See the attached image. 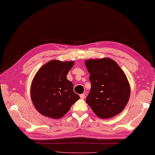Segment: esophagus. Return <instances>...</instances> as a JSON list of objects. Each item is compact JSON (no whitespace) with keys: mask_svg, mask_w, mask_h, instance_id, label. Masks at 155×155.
I'll return each mask as SVG.
<instances>
[{"mask_svg":"<svg viewBox=\"0 0 155 155\" xmlns=\"http://www.w3.org/2000/svg\"><path fill=\"white\" fill-rule=\"evenodd\" d=\"M80 97H81V99H84V97H85V94H81L80 95Z\"/></svg>","mask_w":155,"mask_h":155,"instance_id":"obj_1","label":"esophagus"}]
</instances>
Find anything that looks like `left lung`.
Listing matches in <instances>:
<instances>
[{
	"mask_svg": "<svg viewBox=\"0 0 155 155\" xmlns=\"http://www.w3.org/2000/svg\"><path fill=\"white\" fill-rule=\"evenodd\" d=\"M85 65L91 83L87 103L101 118L119 114L127 105L130 92L127 78L119 66L108 58L90 59Z\"/></svg>",
	"mask_w": 155,
	"mask_h": 155,
	"instance_id": "1",
	"label": "left lung"
}]
</instances>
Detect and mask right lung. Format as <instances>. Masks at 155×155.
Segmentation results:
<instances>
[{
	"label": "right lung",
	"instance_id": "add662e5",
	"mask_svg": "<svg viewBox=\"0 0 155 155\" xmlns=\"http://www.w3.org/2000/svg\"><path fill=\"white\" fill-rule=\"evenodd\" d=\"M73 64V61H51L36 74L31 85V98L36 109L44 116L60 118L80 98L67 78Z\"/></svg>",
	"mask_w": 155,
	"mask_h": 155
}]
</instances>
